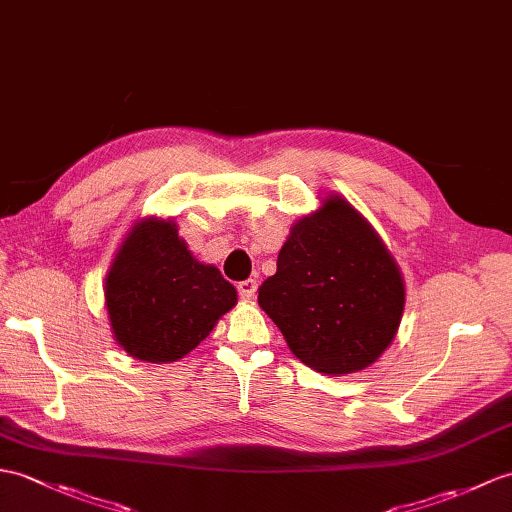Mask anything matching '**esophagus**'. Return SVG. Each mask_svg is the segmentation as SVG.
Instances as JSON below:
<instances>
[{
	"instance_id": "obj_1",
	"label": "esophagus",
	"mask_w": 512,
	"mask_h": 512,
	"mask_svg": "<svg viewBox=\"0 0 512 512\" xmlns=\"http://www.w3.org/2000/svg\"><path fill=\"white\" fill-rule=\"evenodd\" d=\"M237 292H240V296H242V299H246V301L255 299V294H257V281H255V279L240 281V283H237Z\"/></svg>"
}]
</instances>
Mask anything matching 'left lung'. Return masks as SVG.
I'll return each mask as SVG.
<instances>
[{
    "mask_svg": "<svg viewBox=\"0 0 512 512\" xmlns=\"http://www.w3.org/2000/svg\"><path fill=\"white\" fill-rule=\"evenodd\" d=\"M257 301L303 364L349 375L375 364L395 340L406 283L373 224L329 192L292 224Z\"/></svg>",
    "mask_w": 512,
    "mask_h": 512,
    "instance_id": "obj_1",
    "label": "left lung"
}]
</instances>
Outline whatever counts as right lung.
I'll return each mask as SVG.
<instances>
[{
	"label": "right lung",
	"mask_w": 512,
	"mask_h": 512,
	"mask_svg": "<svg viewBox=\"0 0 512 512\" xmlns=\"http://www.w3.org/2000/svg\"><path fill=\"white\" fill-rule=\"evenodd\" d=\"M235 303L237 290L192 255L172 218L137 220L104 279L113 338L141 362L185 358Z\"/></svg>",
	"instance_id": "add662e5"
}]
</instances>
